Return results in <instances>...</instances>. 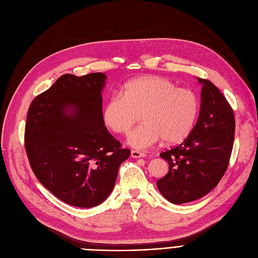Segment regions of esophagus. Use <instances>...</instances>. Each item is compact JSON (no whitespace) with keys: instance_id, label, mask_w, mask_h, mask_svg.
Segmentation results:
<instances>
[{"instance_id":"34e87169","label":"esophagus","mask_w":258,"mask_h":258,"mask_svg":"<svg viewBox=\"0 0 258 258\" xmlns=\"http://www.w3.org/2000/svg\"><path fill=\"white\" fill-rule=\"evenodd\" d=\"M131 156H132L133 158H140V157L146 156V154L143 153V152L137 151V150H132V151H131Z\"/></svg>"}]
</instances>
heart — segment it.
Listing matches in <instances>:
<instances>
[{
    "label": "heart",
    "mask_w": 258,
    "mask_h": 258,
    "mask_svg": "<svg viewBox=\"0 0 258 258\" xmlns=\"http://www.w3.org/2000/svg\"><path fill=\"white\" fill-rule=\"evenodd\" d=\"M200 100L188 88L176 87L166 78L144 76L124 86V94H113L103 108L105 126L126 134L142 113L144 124L134 129L127 143L138 150L148 149L162 139L167 144L185 140L193 129Z\"/></svg>",
    "instance_id": "obj_1"
}]
</instances>
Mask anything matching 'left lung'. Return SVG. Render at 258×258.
I'll return each mask as SVG.
<instances>
[{
    "label": "left lung",
    "instance_id": "8db88e82",
    "mask_svg": "<svg viewBox=\"0 0 258 258\" xmlns=\"http://www.w3.org/2000/svg\"><path fill=\"white\" fill-rule=\"evenodd\" d=\"M198 81L203 86L198 121L180 145L159 154L168 162L169 171L156 186L175 205L199 200L217 186L234 141L235 118L226 97L210 81Z\"/></svg>",
    "mask_w": 258,
    "mask_h": 258
}]
</instances>
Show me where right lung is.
Masks as SVG:
<instances>
[{
  "label": "right lung",
  "instance_id": "1",
  "mask_svg": "<svg viewBox=\"0 0 258 258\" xmlns=\"http://www.w3.org/2000/svg\"><path fill=\"white\" fill-rule=\"evenodd\" d=\"M106 75H64L32 101L25 148L33 173L64 203L92 208L114 188L119 165L130 155L103 121Z\"/></svg>",
  "mask_w": 258,
  "mask_h": 258
}]
</instances>
